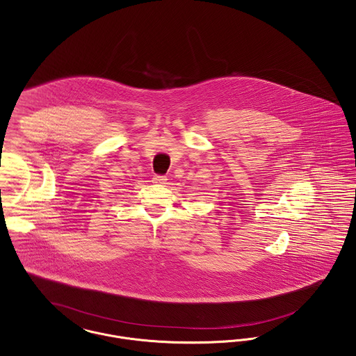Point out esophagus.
I'll return each instance as SVG.
<instances>
[{
	"mask_svg": "<svg viewBox=\"0 0 356 356\" xmlns=\"http://www.w3.org/2000/svg\"><path fill=\"white\" fill-rule=\"evenodd\" d=\"M152 181L156 183V184H164V183L167 181V177L163 176V175H154L153 179H152Z\"/></svg>",
	"mask_w": 356,
	"mask_h": 356,
	"instance_id": "34e87169",
	"label": "esophagus"
}]
</instances>
